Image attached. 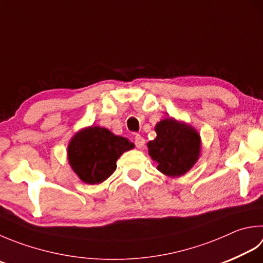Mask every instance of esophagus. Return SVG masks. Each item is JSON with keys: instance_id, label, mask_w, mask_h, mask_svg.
Wrapping results in <instances>:
<instances>
[{"instance_id": "34e87169", "label": "esophagus", "mask_w": 263, "mask_h": 263, "mask_svg": "<svg viewBox=\"0 0 263 263\" xmlns=\"http://www.w3.org/2000/svg\"><path fill=\"white\" fill-rule=\"evenodd\" d=\"M135 144H136L137 148H142L145 144V140L141 135H136L135 136Z\"/></svg>"}]
</instances>
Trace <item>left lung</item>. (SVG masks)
<instances>
[{"label": "left lung", "instance_id": "left-lung-1", "mask_svg": "<svg viewBox=\"0 0 263 263\" xmlns=\"http://www.w3.org/2000/svg\"><path fill=\"white\" fill-rule=\"evenodd\" d=\"M157 137L147 143L148 156L157 170L170 177L186 174L199 159L201 138L189 123L166 118L155 127Z\"/></svg>", "mask_w": 263, "mask_h": 263}]
</instances>
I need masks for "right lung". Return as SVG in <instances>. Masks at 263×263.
I'll return each instance as SVG.
<instances>
[{
	"mask_svg": "<svg viewBox=\"0 0 263 263\" xmlns=\"http://www.w3.org/2000/svg\"><path fill=\"white\" fill-rule=\"evenodd\" d=\"M135 147L128 138L117 136L106 128H82L71 138L67 159L73 172L87 184H100L117 170L122 153Z\"/></svg>",
	"mask_w": 263,
	"mask_h": 263,
	"instance_id": "right-lung-1",
	"label": "right lung"
}]
</instances>
